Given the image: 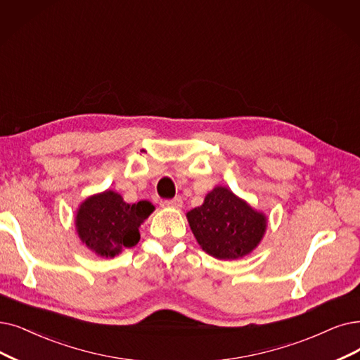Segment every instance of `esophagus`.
<instances>
[{
  "instance_id": "esophagus-1",
  "label": "esophagus",
  "mask_w": 360,
  "mask_h": 360,
  "mask_svg": "<svg viewBox=\"0 0 360 360\" xmlns=\"http://www.w3.org/2000/svg\"><path fill=\"white\" fill-rule=\"evenodd\" d=\"M161 205L162 207H171V208H181L183 200H181L180 196H176V198H172V199H164L162 202H161Z\"/></svg>"
}]
</instances>
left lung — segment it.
<instances>
[{"label":"left lung","mask_w":360,"mask_h":360,"mask_svg":"<svg viewBox=\"0 0 360 360\" xmlns=\"http://www.w3.org/2000/svg\"><path fill=\"white\" fill-rule=\"evenodd\" d=\"M188 220L199 245L220 260L250 254L266 230L264 215L221 186L205 196L202 205L188 212Z\"/></svg>","instance_id":"left-lung-1"}]
</instances>
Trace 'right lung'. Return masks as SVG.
I'll list each match as a JSON object with an SVG mask.
<instances>
[{
  "label": "right lung",
  "instance_id": "add662e5",
  "mask_svg": "<svg viewBox=\"0 0 360 360\" xmlns=\"http://www.w3.org/2000/svg\"><path fill=\"white\" fill-rule=\"evenodd\" d=\"M153 205L149 200L127 204L121 195L106 191L89 198L77 214V232L81 240L100 257H115L131 248L140 239L139 226Z\"/></svg>",
  "mask_w": 360,
  "mask_h": 360
}]
</instances>
